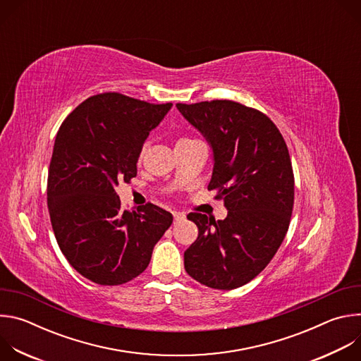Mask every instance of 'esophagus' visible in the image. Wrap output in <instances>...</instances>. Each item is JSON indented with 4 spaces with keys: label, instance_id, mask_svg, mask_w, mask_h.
Masks as SVG:
<instances>
[{
    "label": "esophagus",
    "instance_id": "obj_1",
    "mask_svg": "<svg viewBox=\"0 0 361 361\" xmlns=\"http://www.w3.org/2000/svg\"><path fill=\"white\" fill-rule=\"evenodd\" d=\"M185 220V214L184 213H174V223H181Z\"/></svg>",
    "mask_w": 361,
    "mask_h": 361
}]
</instances>
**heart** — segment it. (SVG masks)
<instances>
[{
  "label": "heart",
  "mask_w": 361,
  "mask_h": 361,
  "mask_svg": "<svg viewBox=\"0 0 361 361\" xmlns=\"http://www.w3.org/2000/svg\"><path fill=\"white\" fill-rule=\"evenodd\" d=\"M185 140H187V138H183V140H180V141H185ZM144 151H145V147H142V148H141V151H140V159L142 157V154H144Z\"/></svg>",
  "instance_id": "heart-1"
}]
</instances>
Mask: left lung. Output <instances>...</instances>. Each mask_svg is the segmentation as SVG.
Listing matches in <instances>:
<instances>
[{"mask_svg":"<svg viewBox=\"0 0 361 361\" xmlns=\"http://www.w3.org/2000/svg\"><path fill=\"white\" fill-rule=\"evenodd\" d=\"M177 109L212 145L209 190H217L228 212L219 221L187 216L198 237L184 252V269L210 288L233 290L266 269L287 234L294 204L290 154L276 124L240 102H180Z\"/></svg>","mask_w":361,"mask_h":361,"instance_id":"8db88e82","label":"left lung"}]
</instances>
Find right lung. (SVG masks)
Listing matches in <instances>:
<instances>
[{"mask_svg":"<svg viewBox=\"0 0 361 361\" xmlns=\"http://www.w3.org/2000/svg\"><path fill=\"white\" fill-rule=\"evenodd\" d=\"M171 107L98 94L57 133L47 183L51 226L68 263L92 283L118 286L140 276L173 223L171 213L151 202L121 210L116 191L137 176L144 141Z\"/></svg>","mask_w":361,"mask_h":361,"instance_id":"right-lung-1","label":"right lung"}]
</instances>
